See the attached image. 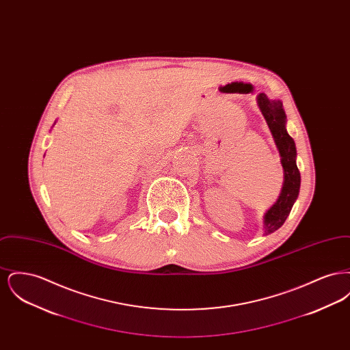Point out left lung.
Wrapping results in <instances>:
<instances>
[{"instance_id":"1","label":"left lung","mask_w":350,"mask_h":350,"mask_svg":"<svg viewBox=\"0 0 350 350\" xmlns=\"http://www.w3.org/2000/svg\"><path fill=\"white\" fill-rule=\"evenodd\" d=\"M258 106L267 119V126L273 135L281 154V163L284 170L282 193L277 203L265 215V234L277 231L288 217L294 202L298 198L300 187L299 169L297 167V148L294 139L286 130V114L281 100H270L264 93L258 94Z\"/></svg>"}]
</instances>
